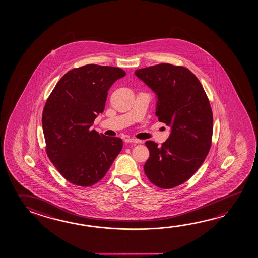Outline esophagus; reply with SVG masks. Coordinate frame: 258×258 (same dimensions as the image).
Returning a JSON list of instances; mask_svg holds the SVG:
<instances>
[{
	"label": "esophagus",
	"instance_id": "34e87169",
	"mask_svg": "<svg viewBox=\"0 0 258 258\" xmlns=\"http://www.w3.org/2000/svg\"><path fill=\"white\" fill-rule=\"evenodd\" d=\"M125 142L126 143H141V140H136V139H126Z\"/></svg>",
	"mask_w": 258,
	"mask_h": 258
}]
</instances>
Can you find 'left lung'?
<instances>
[{"label":"left lung","instance_id":"left-lung-1","mask_svg":"<svg viewBox=\"0 0 258 258\" xmlns=\"http://www.w3.org/2000/svg\"><path fill=\"white\" fill-rule=\"evenodd\" d=\"M136 76L157 94L156 115L172 127L162 146L148 140L144 171L153 184L172 189L190 179L211 147L213 115L195 74L182 66L159 63L136 70Z\"/></svg>","mask_w":258,"mask_h":258}]
</instances>
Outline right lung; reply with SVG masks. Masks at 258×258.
Instances as JSON below:
<instances>
[{
    "label": "right lung",
    "mask_w": 258,
    "mask_h": 258,
    "mask_svg": "<svg viewBox=\"0 0 258 258\" xmlns=\"http://www.w3.org/2000/svg\"><path fill=\"white\" fill-rule=\"evenodd\" d=\"M126 76L119 68L86 64L68 71L47 98L42 127L47 156L63 177L92 186L104 177L121 151L122 140L90 127L104 110L108 91Z\"/></svg>",
    "instance_id": "obj_1"
}]
</instances>
